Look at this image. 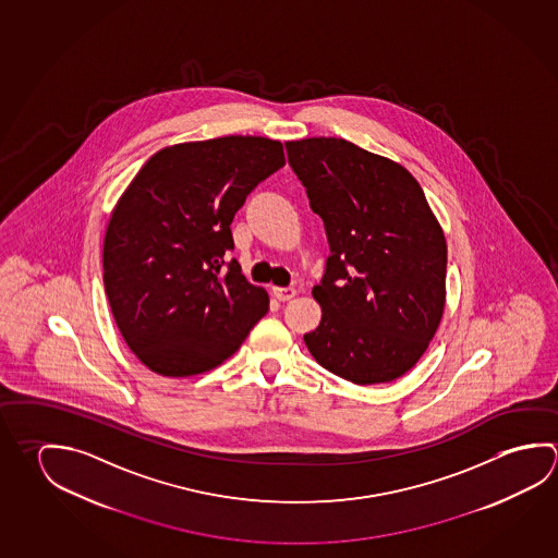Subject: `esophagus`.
<instances>
[{"label": "esophagus", "instance_id": "34e87169", "mask_svg": "<svg viewBox=\"0 0 558 558\" xmlns=\"http://www.w3.org/2000/svg\"><path fill=\"white\" fill-rule=\"evenodd\" d=\"M272 293L278 302H290L295 295V290L293 288H272Z\"/></svg>", "mask_w": 558, "mask_h": 558}]
</instances>
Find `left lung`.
<instances>
[{
    "label": "left lung",
    "mask_w": 558,
    "mask_h": 558,
    "mask_svg": "<svg viewBox=\"0 0 558 558\" xmlns=\"http://www.w3.org/2000/svg\"><path fill=\"white\" fill-rule=\"evenodd\" d=\"M288 162L322 217L331 255L313 298L322 323L303 341L352 384L411 371L439 329L447 241L408 168L344 138L288 141Z\"/></svg>",
    "instance_id": "8db88e82"
}]
</instances>
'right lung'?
Instances as JSON below:
<instances>
[{
  "label": "right lung",
  "instance_id": "obj_1",
  "mask_svg": "<svg viewBox=\"0 0 558 558\" xmlns=\"http://www.w3.org/2000/svg\"><path fill=\"white\" fill-rule=\"evenodd\" d=\"M286 165L280 141L229 135L180 143L148 158L109 217L104 286L129 349L162 376L226 362L268 312L246 282L231 221L246 196Z\"/></svg>",
  "mask_w": 558,
  "mask_h": 558
}]
</instances>
